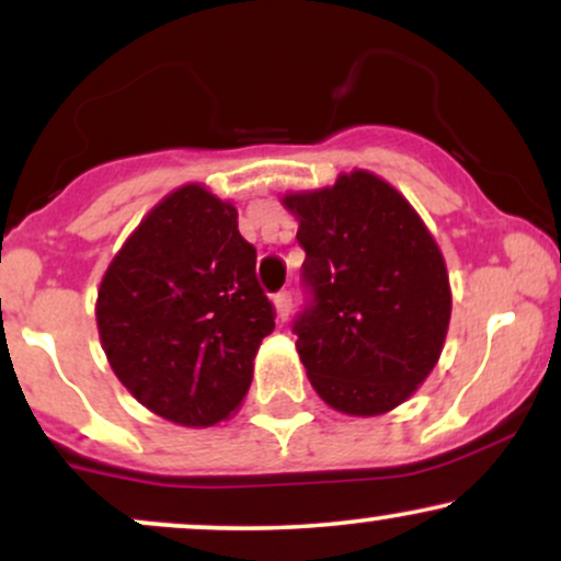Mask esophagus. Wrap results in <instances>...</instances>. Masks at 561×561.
I'll list each match as a JSON object with an SVG mask.
<instances>
[{
    "mask_svg": "<svg viewBox=\"0 0 561 561\" xmlns=\"http://www.w3.org/2000/svg\"><path fill=\"white\" fill-rule=\"evenodd\" d=\"M274 311H276V319L285 324L289 319V311H293V300H289V293H276L274 295Z\"/></svg>",
    "mask_w": 561,
    "mask_h": 561,
    "instance_id": "obj_1",
    "label": "esophagus"
}]
</instances>
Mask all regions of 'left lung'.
Listing matches in <instances>:
<instances>
[{
  "mask_svg": "<svg viewBox=\"0 0 561 561\" xmlns=\"http://www.w3.org/2000/svg\"><path fill=\"white\" fill-rule=\"evenodd\" d=\"M313 300L295 319L313 390L347 416L409 401L435 369L450 321L446 261L396 186L371 171L287 192Z\"/></svg>",
  "mask_w": 561,
  "mask_h": 561,
  "instance_id": "1",
  "label": "left lung"
}]
</instances>
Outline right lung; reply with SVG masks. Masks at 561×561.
Returning a JSON list of instances; mask_svg holds the SVG:
<instances>
[{
  "label": "right lung",
  "instance_id": "right-lung-1",
  "mask_svg": "<svg viewBox=\"0 0 561 561\" xmlns=\"http://www.w3.org/2000/svg\"><path fill=\"white\" fill-rule=\"evenodd\" d=\"M96 330L121 385L152 414L214 427L240 409L274 308L237 208L203 184L165 195L96 289Z\"/></svg>",
  "mask_w": 561,
  "mask_h": 561
}]
</instances>
